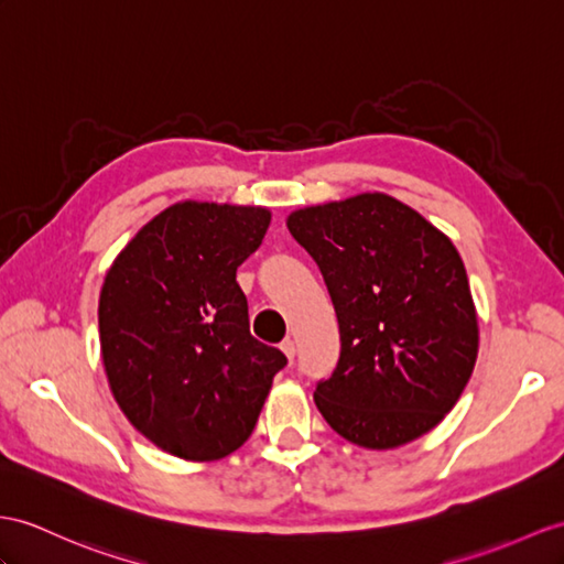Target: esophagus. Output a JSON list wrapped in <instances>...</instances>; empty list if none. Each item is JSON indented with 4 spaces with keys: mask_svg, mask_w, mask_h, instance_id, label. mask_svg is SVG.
<instances>
[{
    "mask_svg": "<svg viewBox=\"0 0 564 564\" xmlns=\"http://www.w3.org/2000/svg\"><path fill=\"white\" fill-rule=\"evenodd\" d=\"M280 349L286 354V359H290V361L294 364V356H296V345H294V339L286 337V339L282 341V345H280Z\"/></svg>",
    "mask_w": 564,
    "mask_h": 564,
    "instance_id": "1",
    "label": "esophagus"
}]
</instances>
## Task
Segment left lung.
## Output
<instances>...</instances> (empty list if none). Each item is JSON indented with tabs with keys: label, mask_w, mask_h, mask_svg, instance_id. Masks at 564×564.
Wrapping results in <instances>:
<instances>
[{
	"label": "left lung",
	"mask_w": 564,
	"mask_h": 564,
	"mask_svg": "<svg viewBox=\"0 0 564 564\" xmlns=\"http://www.w3.org/2000/svg\"><path fill=\"white\" fill-rule=\"evenodd\" d=\"M286 227L321 268L339 323V361L313 394L329 429L368 449L435 429L462 397L478 351L455 246L386 194L296 210Z\"/></svg>",
	"instance_id": "obj_1"
}]
</instances>
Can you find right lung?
<instances>
[{"mask_svg":"<svg viewBox=\"0 0 564 564\" xmlns=\"http://www.w3.org/2000/svg\"><path fill=\"white\" fill-rule=\"evenodd\" d=\"M268 225L265 208L176 203L107 272L98 323L109 388L170 455L213 462L239 449L286 366L251 335L237 282Z\"/></svg>","mask_w":564,"mask_h":564,"instance_id":"1","label":"right lung"}]
</instances>
